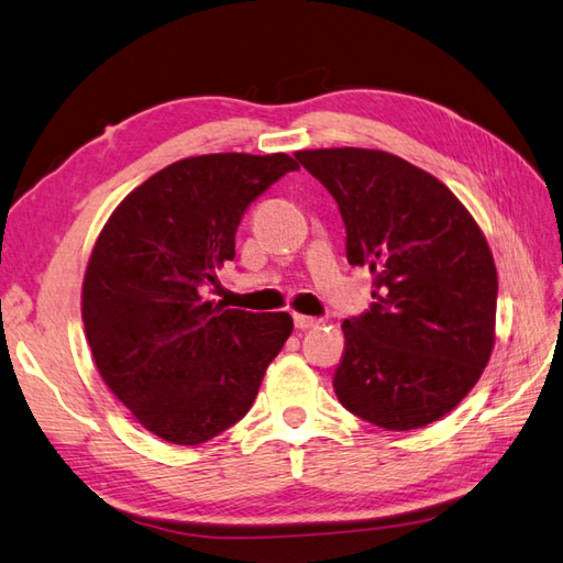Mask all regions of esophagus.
<instances>
[{
    "instance_id": "esophagus-1",
    "label": "esophagus",
    "mask_w": 563,
    "mask_h": 563,
    "mask_svg": "<svg viewBox=\"0 0 563 563\" xmlns=\"http://www.w3.org/2000/svg\"><path fill=\"white\" fill-rule=\"evenodd\" d=\"M294 322H296L298 330H313V328H318V324H320L318 318H308V316H301V313L294 316Z\"/></svg>"
}]
</instances>
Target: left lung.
Instances as JSON below:
<instances>
[{
    "label": "left lung",
    "mask_w": 563,
    "mask_h": 563,
    "mask_svg": "<svg viewBox=\"0 0 563 563\" xmlns=\"http://www.w3.org/2000/svg\"><path fill=\"white\" fill-rule=\"evenodd\" d=\"M340 205L346 260L368 267V313L344 320L340 402L387 431L421 429L477 385L496 342L494 255L467 207L378 148L296 152Z\"/></svg>",
    "instance_id": "8db88e82"
}]
</instances>
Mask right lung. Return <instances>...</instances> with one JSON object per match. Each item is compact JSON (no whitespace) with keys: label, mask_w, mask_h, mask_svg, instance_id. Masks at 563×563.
<instances>
[{"label":"right lung","mask_w":563,"mask_h":563,"mask_svg":"<svg viewBox=\"0 0 563 563\" xmlns=\"http://www.w3.org/2000/svg\"><path fill=\"white\" fill-rule=\"evenodd\" d=\"M298 170L289 154H205L154 173L93 243L81 320L108 390L146 431L199 445L253 407L289 340V313H247L207 296L235 257L250 202Z\"/></svg>","instance_id":"add662e5"}]
</instances>
